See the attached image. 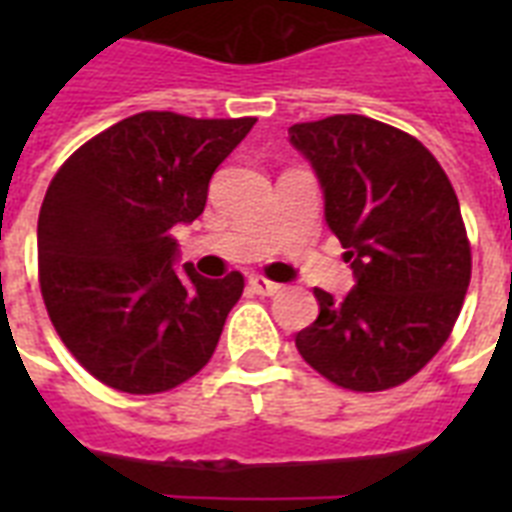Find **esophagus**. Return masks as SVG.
<instances>
[{"instance_id": "obj_1", "label": "esophagus", "mask_w": 512, "mask_h": 512, "mask_svg": "<svg viewBox=\"0 0 512 512\" xmlns=\"http://www.w3.org/2000/svg\"><path fill=\"white\" fill-rule=\"evenodd\" d=\"M249 287L255 289L257 295H263V297H273L281 292V284H276V281H268L265 276H249Z\"/></svg>"}]
</instances>
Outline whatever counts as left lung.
I'll use <instances>...</instances> for the list:
<instances>
[{
	"label": "left lung",
	"instance_id": "left-lung-1",
	"mask_svg": "<svg viewBox=\"0 0 512 512\" xmlns=\"http://www.w3.org/2000/svg\"><path fill=\"white\" fill-rule=\"evenodd\" d=\"M289 143L319 177L356 279L342 300L313 292L319 319L297 332V350L340 388H396L441 350L468 292L457 193L420 140L369 116L292 124Z\"/></svg>",
	"mask_w": 512,
	"mask_h": 512
}]
</instances>
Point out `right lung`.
Instances as JSON below:
<instances>
[{
    "label": "right lung",
    "instance_id": "right-lung-1",
    "mask_svg": "<svg viewBox=\"0 0 512 512\" xmlns=\"http://www.w3.org/2000/svg\"><path fill=\"white\" fill-rule=\"evenodd\" d=\"M257 119L143 111L84 143L39 212V284L60 340L108 388L148 396L207 364L244 292L204 279L170 231L193 223L209 180Z\"/></svg>",
    "mask_w": 512,
    "mask_h": 512
}]
</instances>
